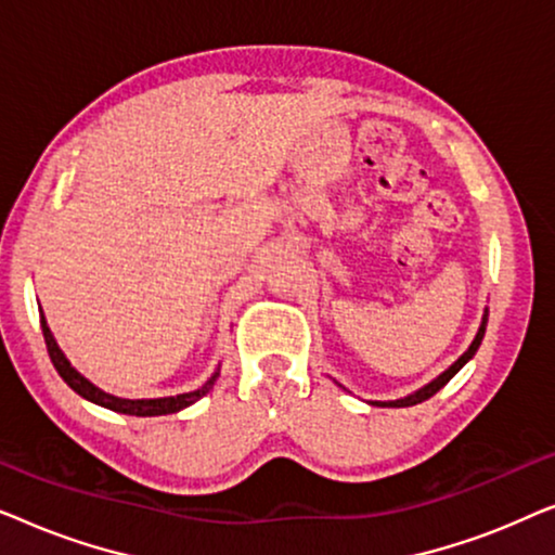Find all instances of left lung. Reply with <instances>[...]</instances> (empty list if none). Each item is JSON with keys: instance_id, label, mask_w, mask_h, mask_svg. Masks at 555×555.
Returning <instances> with one entry per match:
<instances>
[{"instance_id": "left-lung-1", "label": "left lung", "mask_w": 555, "mask_h": 555, "mask_svg": "<svg viewBox=\"0 0 555 555\" xmlns=\"http://www.w3.org/2000/svg\"><path fill=\"white\" fill-rule=\"evenodd\" d=\"M485 325H488V310H485V315H482V323H480V331H477V336H475V340L473 344H469V348L465 353L460 356L457 361L452 363L450 369L444 371V374H439L435 382L431 384H427L424 386V389H420V391H414V393H409V397H404V399H397V401H371V404H376V406H414V404H422V401H427L429 397H435V393L442 389V386L450 382V378L457 374V371L465 366V363L473 359V356L477 353V348H480V344H482V336H485Z\"/></svg>"}]
</instances>
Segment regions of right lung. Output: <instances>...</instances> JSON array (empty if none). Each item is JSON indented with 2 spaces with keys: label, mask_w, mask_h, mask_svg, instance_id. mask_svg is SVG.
<instances>
[{
  "label": "right lung",
  "mask_w": 555,
  "mask_h": 555,
  "mask_svg": "<svg viewBox=\"0 0 555 555\" xmlns=\"http://www.w3.org/2000/svg\"><path fill=\"white\" fill-rule=\"evenodd\" d=\"M40 325H42L44 346H48L52 366L57 369V374L63 376V382L70 386L75 393H80L82 399L93 401V404L105 406V409H111V412H118V414H128V416H162V414L181 412V409L192 406L194 401H199L202 397H207L209 389H211V386H215L217 376H219V371H215V374H211V378L202 386V389L189 391V393H177V397H164V399H120V397H113V393H105L103 389H98V386L93 382H88V378L82 376L78 369H73V363L65 359L63 351H60L57 340L52 338L50 325H48V321H44V315L40 318Z\"/></svg>",
  "instance_id": "right-lung-1"
}]
</instances>
